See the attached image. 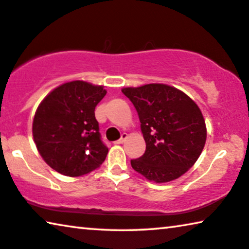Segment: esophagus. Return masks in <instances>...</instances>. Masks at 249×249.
<instances>
[{
    "label": "esophagus",
    "instance_id": "34e87169",
    "mask_svg": "<svg viewBox=\"0 0 249 249\" xmlns=\"http://www.w3.org/2000/svg\"><path fill=\"white\" fill-rule=\"evenodd\" d=\"M126 140H127V134H126V133H123L121 136V139L116 141V144H123Z\"/></svg>",
    "mask_w": 249,
    "mask_h": 249
}]
</instances>
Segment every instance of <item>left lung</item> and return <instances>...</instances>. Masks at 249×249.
<instances>
[{
  "label": "left lung",
  "mask_w": 249,
  "mask_h": 249,
  "mask_svg": "<svg viewBox=\"0 0 249 249\" xmlns=\"http://www.w3.org/2000/svg\"><path fill=\"white\" fill-rule=\"evenodd\" d=\"M122 92L134 105L146 150L132 168L157 183L182 176L201 154L207 128L198 105L179 89L164 84L127 87Z\"/></svg>",
  "instance_id": "left-lung-1"
}]
</instances>
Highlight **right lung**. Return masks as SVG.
Segmentation results:
<instances>
[{"instance_id": "add662e5", "label": "right lung", "mask_w": 249, "mask_h": 249, "mask_svg": "<svg viewBox=\"0 0 249 249\" xmlns=\"http://www.w3.org/2000/svg\"><path fill=\"white\" fill-rule=\"evenodd\" d=\"M106 95L103 86L75 80L57 87L36 109L33 140L50 168L67 177H80L105 161L95 107Z\"/></svg>"}]
</instances>
